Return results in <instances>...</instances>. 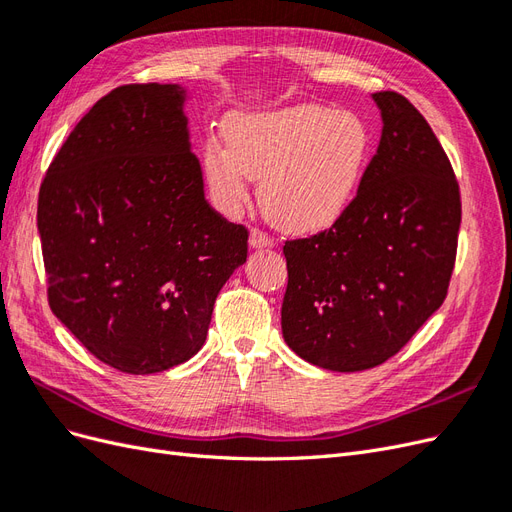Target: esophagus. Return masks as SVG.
Masks as SVG:
<instances>
[{"label":"esophagus","mask_w":512,"mask_h":512,"mask_svg":"<svg viewBox=\"0 0 512 512\" xmlns=\"http://www.w3.org/2000/svg\"><path fill=\"white\" fill-rule=\"evenodd\" d=\"M250 247H254V250H262V247H273V239L267 235V232L254 228L250 232Z\"/></svg>","instance_id":"34e87169"}]
</instances>
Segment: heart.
<instances>
[{"label":"heart","mask_w":512,"mask_h":512,"mask_svg":"<svg viewBox=\"0 0 512 512\" xmlns=\"http://www.w3.org/2000/svg\"><path fill=\"white\" fill-rule=\"evenodd\" d=\"M226 147L209 141L203 173L224 213H237L260 181L267 220L288 235L312 237L350 211L374 158V132L352 111L290 104L235 113L224 123Z\"/></svg>","instance_id":"heart-1"}]
</instances>
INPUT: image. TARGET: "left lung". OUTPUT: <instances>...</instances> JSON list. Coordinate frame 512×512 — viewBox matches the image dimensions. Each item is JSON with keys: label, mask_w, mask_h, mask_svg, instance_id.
<instances>
[{"label": "left lung", "mask_w": 512, "mask_h": 512, "mask_svg": "<svg viewBox=\"0 0 512 512\" xmlns=\"http://www.w3.org/2000/svg\"><path fill=\"white\" fill-rule=\"evenodd\" d=\"M382 136L350 211L286 241V344L307 363L389 361L444 303L461 224L459 183L425 117L397 91L371 96Z\"/></svg>", "instance_id": "obj_1"}]
</instances>
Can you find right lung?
I'll use <instances>...</instances> for the list:
<instances>
[{"mask_svg": "<svg viewBox=\"0 0 512 512\" xmlns=\"http://www.w3.org/2000/svg\"><path fill=\"white\" fill-rule=\"evenodd\" d=\"M181 85L100 98L53 158L38 196L49 305L123 374L203 348L215 297L247 258V228L205 200Z\"/></svg>", "mask_w": 512, "mask_h": 512, "instance_id": "right-lung-1", "label": "right lung"}]
</instances>
